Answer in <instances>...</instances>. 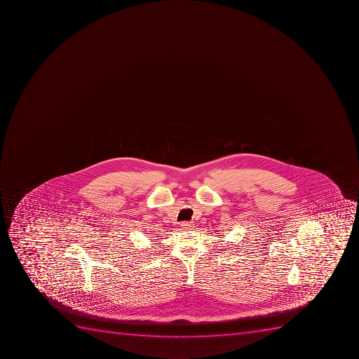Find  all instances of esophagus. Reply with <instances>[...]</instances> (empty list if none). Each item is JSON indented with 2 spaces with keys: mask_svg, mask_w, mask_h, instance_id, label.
Returning a JSON list of instances; mask_svg holds the SVG:
<instances>
[{
  "mask_svg": "<svg viewBox=\"0 0 359 359\" xmlns=\"http://www.w3.org/2000/svg\"><path fill=\"white\" fill-rule=\"evenodd\" d=\"M181 227L184 231H187V229H193V224L189 223V222H184V223L181 224Z\"/></svg>",
  "mask_w": 359,
  "mask_h": 359,
  "instance_id": "34e87169",
  "label": "esophagus"
}]
</instances>
